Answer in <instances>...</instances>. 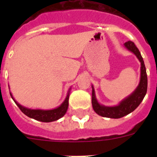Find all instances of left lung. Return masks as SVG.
<instances>
[{"instance_id": "left-lung-1", "label": "left lung", "mask_w": 157, "mask_h": 157, "mask_svg": "<svg viewBox=\"0 0 157 157\" xmlns=\"http://www.w3.org/2000/svg\"><path fill=\"white\" fill-rule=\"evenodd\" d=\"M126 48L132 52L137 56L141 63V78L140 82L135 90L128 96L125 99L120 102L116 106L108 107L105 105H100L98 100L96 98L95 91L92 86V105L94 112L99 116L103 117L112 118V119H120L130 114V112L135 110L141 104L142 100L145 98L147 92V86H148V80H147L146 69H145V63H144L143 58L141 56L138 48L136 47L134 43L131 41H128L124 44Z\"/></svg>"}]
</instances>
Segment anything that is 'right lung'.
Masks as SVG:
<instances>
[{"mask_svg": "<svg viewBox=\"0 0 157 157\" xmlns=\"http://www.w3.org/2000/svg\"><path fill=\"white\" fill-rule=\"evenodd\" d=\"M71 88L68 90L67 95L66 98H65L64 101L61 105H59L56 109H52V110H41V109H27L26 107L22 106L21 105H19L17 101H15V99L12 97V94L10 93V95L13 101H15V103L16 104L19 109L22 111L23 113H24L26 116L28 117L34 119V120H37V121L44 122V123H49V122H53L56 120H59L61 117H63L67 112V108H68V100H69V93H70Z\"/></svg>", "mask_w": 157, "mask_h": 157, "instance_id": "obj_1", "label": "right lung"}]
</instances>
